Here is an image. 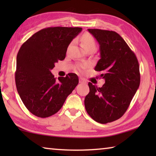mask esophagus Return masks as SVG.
<instances>
[{
  "instance_id": "1",
  "label": "esophagus",
  "mask_w": 156,
  "mask_h": 156,
  "mask_svg": "<svg viewBox=\"0 0 156 156\" xmlns=\"http://www.w3.org/2000/svg\"><path fill=\"white\" fill-rule=\"evenodd\" d=\"M79 83H81V84H86L87 82L84 81V80H83V79L80 78V79H79Z\"/></svg>"
}]
</instances>
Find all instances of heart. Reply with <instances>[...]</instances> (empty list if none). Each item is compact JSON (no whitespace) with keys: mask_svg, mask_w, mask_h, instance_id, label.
Returning <instances> with one entry per match:
<instances>
[{"mask_svg":"<svg viewBox=\"0 0 156 156\" xmlns=\"http://www.w3.org/2000/svg\"><path fill=\"white\" fill-rule=\"evenodd\" d=\"M80 44L81 47L84 49V51L89 49L94 50L96 49V43L95 41V39L94 37L89 34H83L80 38ZM84 68L83 65H80L78 67V69L79 71H82Z\"/></svg>","mask_w":156,"mask_h":156,"instance_id":"b5f03b06","label":"heart"}]
</instances>
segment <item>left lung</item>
Returning <instances> with one entry per match:
<instances>
[{"mask_svg": "<svg viewBox=\"0 0 156 156\" xmlns=\"http://www.w3.org/2000/svg\"><path fill=\"white\" fill-rule=\"evenodd\" d=\"M100 45V59L95 70L105 79L102 87L89 83L84 98L87 112L101 124L113 122L127 110L140 83L138 59L124 39L115 31L88 29Z\"/></svg>", "mask_w": 156, "mask_h": 156, "instance_id": "obj_1", "label": "left lung"}]
</instances>
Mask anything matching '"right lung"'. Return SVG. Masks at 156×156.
Returning <instances> with one entry per match:
<instances>
[{"mask_svg":"<svg viewBox=\"0 0 156 156\" xmlns=\"http://www.w3.org/2000/svg\"><path fill=\"white\" fill-rule=\"evenodd\" d=\"M81 27L43 29L22 44L16 57L15 81L26 108L36 116L47 118L61 109L78 84L76 73L54 78L51 70L66 56L71 42Z\"/></svg>","mask_w":156,"mask_h":156,"instance_id":"obj_1","label":"right lung"}]
</instances>
